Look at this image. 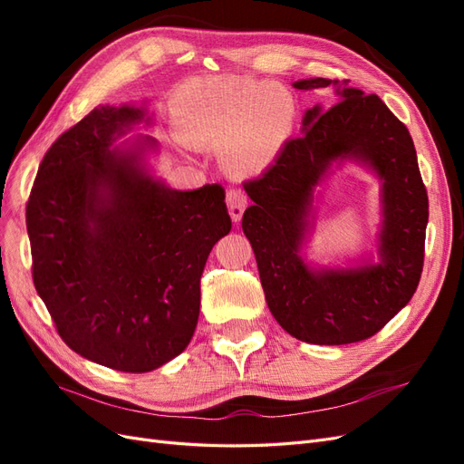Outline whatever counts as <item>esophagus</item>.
<instances>
[{
	"label": "esophagus",
	"mask_w": 464,
	"mask_h": 464,
	"mask_svg": "<svg viewBox=\"0 0 464 464\" xmlns=\"http://www.w3.org/2000/svg\"><path fill=\"white\" fill-rule=\"evenodd\" d=\"M227 207H228L230 218L234 222H240L244 210L247 207V198L244 195V191L242 189H230L227 193Z\"/></svg>",
	"instance_id": "1"
}]
</instances>
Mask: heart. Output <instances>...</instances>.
I'll return each mask as SVG.
<instances>
[{"mask_svg": "<svg viewBox=\"0 0 464 464\" xmlns=\"http://www.w3.org/2000/svg\"><path fill=\"white\" fill-rule=\"evenodd\" d=\"M294 120L292 96L275 82L218 79L181 98L178 131L188 143H222L228 170L254 176L278 159Z\"/></svg>", "mask_w": 464, "mask_h": 464, "instance_id": "b5f03b06", "label": "heart"}]
</instances>
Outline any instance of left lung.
I'll return each mask as SVG.
<instances>
[{"mask_svg":"<svg viewBox=\"0 0 464 464\" xmlns=\"http://www.w3.org/2000/svg\"><path fill=\"white\" fill-rule=\"evenodd\" d=\"M292 85L331 87L336 104L307 108L302 135L244 186L254 205L246 208L242 228L280 327L310 344L358 343L383 329L414 296L424 265L428 193L412 137L382 98L321 77ZM344 163L363 167L380 181L382 222L372 252L321 266L304 256L316 188Z\"/></svg>","mask_w":464,"mask_h":464,"instance_id":"1","label":"left lung"}]
</instances>
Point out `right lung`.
Here are the masks:
<instances>
[{"instance_id":"add662e5","label":"right lung","mask_w":464,"mask_h":464,"mask_svg":"<svg viewBox=\"0 0 464 464\" xmlns=\"http://www.w3.org/2000/svg\"><path fill=\"white\" fill-rule=\"evenodd\" d=\"M147 102L96 106L42 159L26 232L33 280L63 343L101 366L145 373L188 348L201 275L232 228L224 189H172L149 159Z\"/></svg>"}]
</instances>
